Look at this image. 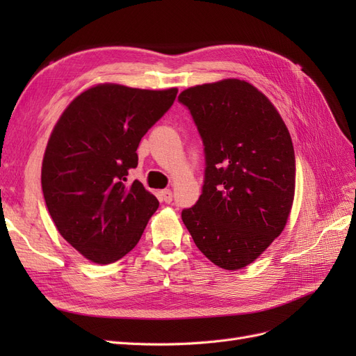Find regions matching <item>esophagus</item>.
Masks as SVG:
<instances>
[{"mask_svg":"<svg viewBox=\"0 0 356 356\" xmlns=\"http://www.w3.org/2000/svg\"><path fill=\"white\" fill-rule=\"evenodd\" d=\"M160 197L165 203H170L172 202V191L170 190H161L160 191Z\"/></svg>","mask_w":356,"mask_h":356,"instance_id":"34e87169","label":"esophagus"}]
</instances>
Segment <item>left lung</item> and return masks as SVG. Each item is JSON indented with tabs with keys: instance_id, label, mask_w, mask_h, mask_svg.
Returning a JSON list of instances; mask_svg holds the SVG:
<instances>
[{
	"instance_id": "8db88e82",
	"label": "left lung",
	"mask_w": 356,
	"mask_h": 356,
	"mask_svg": "<svg viewBox=\"0 0 356 356\" xmlns=\"http://www.w3.org/2000/svg\"><path fill=\"white\" fill-rule=\"evenodd\" d=\"M178 101L204 153L202 195L181 218L204 257L239 270L285 227L296 188L293 141L272 102L246 81L196 86Z\"/></svg>"
}]
</instances>
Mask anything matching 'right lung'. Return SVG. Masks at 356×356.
Segmentation results:
<instances>
[{
  "label": "right lung",
  "instance_id": "obj_1",
  "mask_svg": "<svg viewBox=\"0 0 356 356\" xmlns=\"http://www.w3.org/2000/svg\"><path fill=\"white\" fill-rule=\"evenodd\" d=\"M178 89L99 84L79 95L50 135L41 187L56 229L98 264L120 260L141 239L159 200L139 181L136 149L177 98Z\"/></svg>",
  "mask_w": 356,
  "mask_h": 356
}]
</instances>
